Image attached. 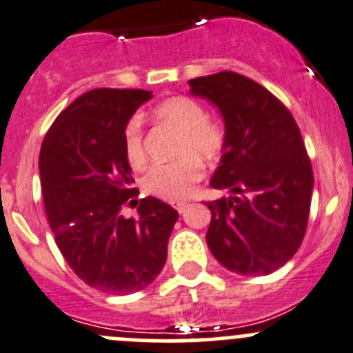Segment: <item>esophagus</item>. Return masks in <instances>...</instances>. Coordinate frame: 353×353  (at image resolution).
I'll use <instances>...</instances> for the list:
<instances>
[{
  "label": "esophagus",
  "instance_id": "1",
  "mask_svg": "<svg viewBox=\"0 0 353 353\" xmlns=\"http://www.w3.org/2000/svg\"><path fill=\"white\" fill-rule=\"evenodd\" d=\"M172 207L176 208L179 214H184V212H186V208L190 207V203H188V201H172Z\"/></svg>",
  "mask_w": 353,
  "mask_h": 353
}]
</instances>
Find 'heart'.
I'll use <instances>...</instances> for the list:
<instances>
[{
  "instance_id": "b5f03b06",
  "label": "heart",
  "mask_w": 353,
  "mask_h": 353,
  "mask_svg": "<svg viewBox=\"0 0 353 353\" xmlns=\"http://www.w3.org/2000/svg\"><path fill=\"white\" fill-rule=\"evenodd\" d=\"M153 119L159 124L170 125L179 131L176 153L177 160L157 163L143 179L145 190L165 200H181L190 196L198 181L203 176L205 162H215L228 148V131L217 119L207 115L201 101L191 97H172L153 108ZM124 155L131 165L139 167L145 162L143 124L139 117H131L122 132Z\"/></svg>"
}]
</instances>
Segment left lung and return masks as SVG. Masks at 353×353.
Instances as JSON below:
<instances>
[{
    "label": "left lung",
    "mask_w": 353,
    "mask_h": 353,
    "mask_svg": "<svg viewBox=\"0 0 353 353\" xmlns=\"http://www.w3.org/2000/svg\"><path fill=\"white\" fill-rule=\"evenodd\" d=\"M191 93L221 110L228 148L210 186L231 196L207 201V245L228 271L271 274L300 248L314 174L288 108L259 82L224 70L190 81Z\"/></svg>",
    "instance_id": "1"
}]
</instances>
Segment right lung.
<instances>
[{"label":"right lung","instance_id":"right-lung-1","mask_svg":"<svg viewBox=\"0 0 353 353\" xmlns=\"http://www.w3.org/2000/svg\"><path fill=\"white\" fill-rule=\"evenodd\" d=\"M152 91L100 88L57 117L39 153L44 208L61 255L91 288L128 295L155 281L165 265L177 214L159 198L134 200L124 155L125 124ZM125 204H139L125 219Z\"/></svg>","mask_w":353,"mask_h":353}]
</instances>
